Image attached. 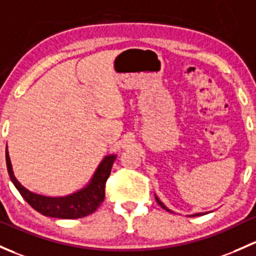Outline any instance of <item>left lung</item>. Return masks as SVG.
Masks as SVG:
<instances>
[{"instance_id":"left-lung-1","label":"left lung","mask_w":256,"mask_h":256,"mask_svg":"<svg viewBox=\"0 0 256 256\" xmlns=\"http://www.w3.org/2000/svg\"><path fill=\"white\" fill-rule=\"evenodd\" d=\"M154 198H156V201H157V202H158V205H160V207H162V208H164V210H166V211H168V212H173V211H170V210H169L168 208V207H166V205H164V204L162 202V201H160V198H158V196H156L154 195ZM207 214V212H205V214ZM202 212H198V214H190V216H202Z\"/></svg>"}]
</instances>
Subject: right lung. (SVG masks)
I'll return each instance as SVG.
<instances>
[{"label":"right lung","mask_w":256,"mask_h":256,"mask_svg":"<svg viewBox=\"0 0 256 256\" xmlns=\"http://www.w3.org/2000/svg\"><path fill=\"white\" fill-rule=\"evenodd\" d=\"M116 154H108L99 163L98 168L90 182L80 188L77 192L64 196H46L36 194L26 188H24L17 180L13 173L12 163L6 147V164L10 174V182H13L22 198L26 201L36 211L48 217L64 220L82 218L93 214L100 204L103 202L106 196V182L110 176L112 166L116 160Z\"/></svg>","instance_id":"1"}]
</instances>
